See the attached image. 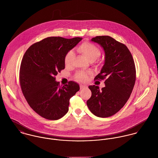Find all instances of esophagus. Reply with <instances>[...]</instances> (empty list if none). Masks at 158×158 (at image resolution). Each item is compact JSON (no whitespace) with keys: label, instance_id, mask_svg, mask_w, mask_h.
<instances>
[{"label":"esophagus","instance_id":"esophagus-1","mask_svg":"<svg viewBox=\"0 0 158 158\" xmlns=\"http://www.w3.org/2000/svg\"><path fill=\"white\" fill-rule=\"evenodd\" d=\"M80 89H83L87 88V86L85 85H80Z\"/></svg>","mask_w":158,"mask_h":158}]
</instances>
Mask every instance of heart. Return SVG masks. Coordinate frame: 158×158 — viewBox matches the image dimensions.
Masks as SVG:
<instances>
[{"instance_id":"b5f03b06","label":"heart","mask_w":158,"mask_h":158,"mask_svg":"<svg viewBox=\"0 0 158 158\" xmlns=\"http://www.w3.org/2000/svg\"><path fill=\"white\" fill-rule=\"evenodd\" d=\"M78 50L89 61H94L97 60L101 55L100 49L94 44L85 42L79 45ZM74 56L73 51L70 50L64 56V63L66 66L69 65ZM88 78V73L83 71H79L75 75V78L81 81H85Z\"/></svg>"}]
</instances>
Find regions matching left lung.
Returning <instances> with one entry per match:
<instances>
[{"label": "left lung", "instance_id": "8db88e82", "mask_svg": "<svg viewBox=\"0 0 158 158\" xmlns=\"http://www.w3.org/2000/svg\"><path fill=\"white\" fill-rule=\"evenodd\" d=\"M105 52V63L94 80H105V87L89 86L92 92L87 105L90 112L99 117H108L117 113L127 103L135 81V62L125 44L109 36L91 39Z\"/></svg>", "mask_w": 158, "mask_h": 158}]
</instances>
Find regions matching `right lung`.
Listing matches in <instances>:
<instances>
[{
  "label": "right lung",
  "instance_id": "add662e5",
  "mask_svg": "<svg viewBox=\"0 0 158 158\" xmlns=\"http://www.w3.org/2000/svg\"><path fill=\"white\" fill-rule=\"evenodd\" d=\"M82 40L48 37L31 45L23 56L19 80L23 94L30 106L48 120H58L69 110V100L80 90L73 81L63 87L55 76L65 68L64 56Z\"/></svg>",
  "mask_w": 158,
  "mask_h": 158
}]
</instances>
